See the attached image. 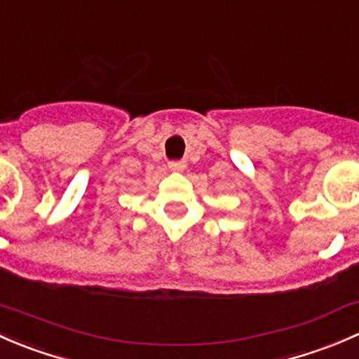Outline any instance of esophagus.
Returning a JSON list of instances; mask_svg holds the SVG:
<instances>
[{"label":"esophagus","instance_id":"esophagus-1","mask_svg":"<svg viewBox=\"0 0 359 359\" xmlns=\"http://www.w3.org/2000/svg\"><path fill=\"white\" fill-rule=\"evenodd\" d=\"M169 169H171V171H183L184 169V164L183 162H180V161H172V162H169Z\"/></svg>","mask_w":359,"mask_h":359}]
</instances>
